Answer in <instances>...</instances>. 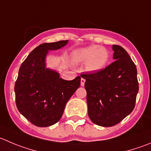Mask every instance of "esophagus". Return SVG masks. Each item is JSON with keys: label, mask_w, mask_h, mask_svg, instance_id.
I'll return each instance as SVG.
<instances>
[{"label": "esophagus", "mask_w": 151, "mask_h": 151, "mask_svg": "<svg viewBox=\"0 0 151 151\" xmlns=\"http://www.w3.org/2000/svg\"><path fill=\"white\" fill-rule=\"evenodd\" d=\"M85 83H86V80L83 78H81V81H80V84H81V86H84Z\"/></svg>", "instance_id": "34e87169"}]
</instances>
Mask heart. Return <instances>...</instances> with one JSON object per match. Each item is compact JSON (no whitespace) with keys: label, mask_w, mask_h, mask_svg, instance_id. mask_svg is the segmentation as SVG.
Listing matches in <instances>:
<instances>
[{"label":"heart","mask_w":151,"mask_h":151,"mask_svg":"<svg viewBox=\"0 0 151 151\" xmlns=\"http://www.w3.org/2000/svg\"><path fill=\"white\" fill-rule=\"evenodd\" d=\"M73 61L77 63H86V69L96 72L103 69L109 61L110 55L104 47L97 45H91L76 49L71 54Z\"/></svg>","instance_id":"1"}]
</instances>
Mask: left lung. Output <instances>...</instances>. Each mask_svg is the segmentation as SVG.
Instances as JSON below:
<instances>
[{
  "label": "left lung",
  "mask_w": 151,
  "mask_h": 151,
  "mask_svg": "<svg viewBox=\"0 0 151 151\" xmlns=\"http://www.w3.org/2000/svg\"><path fill=\"white\" fill-rule=\"evenodd\" d=\"M112 49L114 62L97 72L81 75L86 80L89 118L102 127L114 126L130 114L139 91L136 65L122 46L113 45Z\"/></svg>",
  "instance_id": "8db88e82"
}]
</instances>
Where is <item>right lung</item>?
<instances>
[{
	"instance_id": "1",
	"label": "right lung",
	"mask_w": 151,
	"mask_h": 151,
	"mask_svg": "<svg viewBox=\"0 0 151 151\" xmlns=\"http://www.w3.org/2000/svg\"><path fill=\"white\" fill-rule=\"evenodd\" d=\"M68 40L45 43L35 48L21 64L14 85L16 106L31 123L49 127L62 117L68 99L80 86V76L65 80L54 70L46 68L50 50L61 49Z\"/></svg>"
}]
</instances>
